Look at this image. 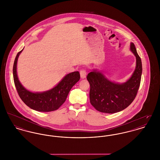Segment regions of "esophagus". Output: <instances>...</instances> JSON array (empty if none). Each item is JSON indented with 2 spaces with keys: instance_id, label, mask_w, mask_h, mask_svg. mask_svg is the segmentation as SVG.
<instances>
[{
  "instance_id": "esophagus-1",
  "label": "esophagus",
  "mask_w": 160,
  "mask_h": 160,
  "mask_svg": "<svg viewBox=\"0 0 160 160\" xmlns=\"http://www.w3.org/2000/svg\"><path fill=\"white\" fill-rule=\"evenodd\" d=\"M86 70L85 69H82L80 71V75H81V78L82 79H84L86 77Z\"/></svg>"
}]
</instances>
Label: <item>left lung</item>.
Masks as SVG:
<instances>
[{"mask_svg": "<svg viewBox=\"0 0 160 160\" xmlns=\"http://www.w3.org/2000/svg\"><path fill=\"white\" fill-rule=\"evenodd\" d=\"M130 50L136 57V68L125 82H112L95 69L87 74L90 86V102L97 111L108 114L118 112L127 108L134 100L141 83L142 67L133 43H130Z\"/></svg>", "mask_w": 160, "mask_h": 160, "instance_id": "obj_1", "label": "left lung"}]
</instances>
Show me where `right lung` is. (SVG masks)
<instances>
[{
  "label": "right lung",
  "mask_w": 160,
  "mask_h": 160,
  "mask_svg": "<svg viewBox=\"0 0 160 160\" xmlns=\"http://www.w3.org/2000/svg\"><path fill=\"white\" fill-rule=\"evenodd\" d=\"M19 51L15 58L13 74L15 87L21 99L30 108L40 112H50L58 109L65 102L73 86L80 79L79 72H74L65 75L52 88L43 92H32L21 84L17 75V62Z\"/></svg>",
  "instance_id": "add662e5"
}]
</instances>
